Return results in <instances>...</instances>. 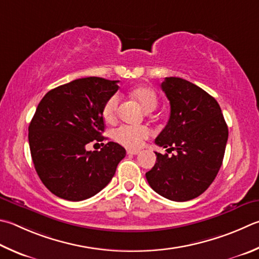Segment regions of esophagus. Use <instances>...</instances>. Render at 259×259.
<instances>
[{
	"mask_svg": "<svg viewBox=\"0 0 259 259\" xmlns=\"http://www.w3.org/2000/svg\"><path fill=\"white\" fill-rule=\"evenodd\" d=\"M139 153V150H136V149H128L126 150V154L128 155H137Z\"/></svg>",
	"mask_w": 259,
	"mask_h": 259,
	"instance_id": "1",
	"label": "esophagus"
}]
</instances>
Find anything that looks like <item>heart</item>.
<instances>
[{
  "label": "heart",
  "mask_w": 259,
  "mask_h": 259,
  "mask_svg": "<svg viewBox=\"0 0 259 259\" xmlns=\"http://www.w3.org/2000/svg\"><path fill=\"white\" fill-rule=\"evenodd\" d=\"M131 96L137 101L146 112H152L158 105L156 92L149 87H137L131 91ZM120 98L117 95L111 96L103 107V116L106 121H113L116 117ZM150 131L145 125H121L113 131V138L116 143L126 148H138L147 139Z\"/></svg>",
  "instance_id": "1"
}]
</instances>
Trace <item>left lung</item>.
Returning a JSON list of instances; mask_svg holds the SVG:
<instances>
[{
  "instance_id": "left-lung-1",
  "label": "left lung",
  "mask_w": 259,
  "mask_h": 259,
  "mask_svg": "<svg viewBox=\"0 0 259 259\" xmlns=\"http://www.w3.org/2000/svg\"><path fill=\"white\" fill-rule=\"evenodd\" d=\"M171 113L155 144L167 154L156 153V163L146 173L154 191L175 201H187L203 194L222 165L229 130L219 103L204 89L178 77L161 84Z\"/></svg>"
}]
</instances>
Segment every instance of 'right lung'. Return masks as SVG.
<instances>
[{"label": "right lung", "instance_id": "obj_1", "mask_svg": "<svg viewBox=\"0 0 259 259\" xmlns=\"http://www.w3.org/2000/svg\"><path fill=\"white\" fill-rule=\"evenodd\" d=\"M119 80L88 77L50 91L41 98L28 128L35 170L48 189L60 198L79 201L95 196L115 175L125 156L121 145L103 142V107L119 89Z\"/></svg>", "mask_w": 259, "mask_h": 259}]
</instances>
